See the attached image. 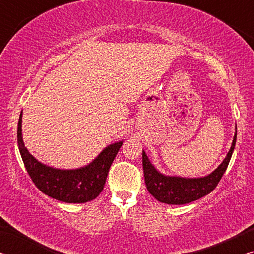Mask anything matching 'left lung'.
<instances>
[{"mask_svg":"<svg viewBox=\"0 0 254 254\" xmlns=\"http://www.w3.org/2000/svg\"><path fill=\"white\" fill-rule=\"evenodd\" d=\"M236 142V131L233 142L226 157L213 173L198 178H186L179 176H167L156 169L149 160L147 153L142 151V166L144 182L148 191L157 200L169 205H184L191 203L208 195L220 183L229 166L232 153L234 151Z\"/></svg>","mask_w":254,"mask_h":254,"instance_id":"obj_1","label":"left lung"}]
</instances>
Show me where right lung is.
I'll list each match as a JSON object with an SVG mask.
<instances>
[{
    "label": "right lung",
    "mask_w": 254,
    "mask_h": 254,
    "mask_svg": "<svg viewBox=\"0 0 254 254\" xmlns=\"http://www.w3.org/2000/svg\"><path fill=\"white\" fill-rule=\"evenodd\" d=\"M123 141L112 143L92 162L77 169H58L38 161L25 148L22 137V112L18 123V145L28 174L34 185L53 198L78 204L95 199L104 188L109 169Z\"/></svg>",
    "instance_id": "right-lung-1"
}]
</instances>
